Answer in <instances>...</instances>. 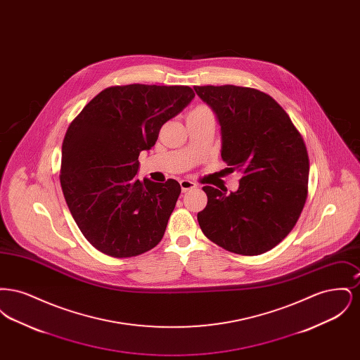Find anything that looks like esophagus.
<instances>
[{
  "instance_id": "34e87169",
  "label": "esophagus",
  "mask_w": 360,
  "mask_h": 360,
  "mask_svg": "<svg viewBox=\"0 0 360 360\" xmlns=\"http://www.w3.org/2000/svg\"><path fill=\"white\" fill-rule=\"evenodd\" d=\"M179 185H181V188H182V191H184V193H186V191L191 190V188H197V185H195L194 182L188 181V179H182V181L179 182Z\"/></svg>"
}]
</instances>
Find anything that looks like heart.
<instances>
[{"instance_id":"obj_1","label":"heart","mask_w":360,"mask_h":360,"mask_svg":"<svg viewBox=\"0 0 360 360\" xmlns=\"http://www.w3.org/2000/svg\"><path fill=\"white\" fill-rule=\"evenodd\" d=\"M204 110H209V109L205 108V106H198V108H195V109L191 110V112H204Z\"/></svg>"}]
</instances>
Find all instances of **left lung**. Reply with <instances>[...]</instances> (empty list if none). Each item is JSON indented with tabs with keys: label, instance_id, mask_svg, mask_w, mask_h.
Here are the masks:
<instances>
[{
	"label": "left lung",
	"instance_id": "1",
	"mask_svg": "<svg viewBox=\"0 0 360 360\" xmlns=\"http://www.w3.org/2000/svg\"><path fill=\"white\" fill-rule=\"evenodd\" d=\"M221 125V158L239 172V188L204 186L197 214L206 238L224 250L254 257L270 251L297 223L308 197L307 146L289 115L269 94L241 86H195Z\"/></svg>",
	"mask_w": 360,
	"mask_h": 360
}]
</instances>
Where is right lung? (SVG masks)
I'll return each instance as SVG.
<instances>
[{
    "label": "right lung",
    "mask_w": 360,
    "mask_h": 360,
    "mask_svg": "<svg viewBox=\"0 0 360 360\" xmlns=\"http://www.w3.org/2000/svg\"><path fill=\"white\" fill-rule=\"evenodd\" d=\"M194 96L188 86H110L71 121L60 185L82 235L105 255L137 257L163 238L181 186L136 179L139 155Z\"/></svg>",
    "instance_id": "right-lung-1"
}]
</instances>
